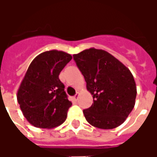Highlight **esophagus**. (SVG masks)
I'll return each instance as SVG.
<instances>
[{
  "instance_id": "34e87169",
  "label": "esophagus",
  "mask_w": 157,
  "mask_h": 157,
  "mask_svg": "<svg viewBox=\"0 0 157 157\" xmlns=\"http://www.w3.org/2000/svg\"><path fill=\"white\" fill-rule=\"evenodd\" d=\"M78 98H79V93H78V92H76V94H75V95L73 97V99H74L75 101H77Z\"/></svg>"
}]
</instances>
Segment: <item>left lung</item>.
Instances as JSON below:
<instances>
[{"instance_id": "obj_1", "label": "left lung", "mask_w": 157, "mask_h": 157, "mask_svg": "<svg viewBox=\"0 0 157 157\" xmlns=\"http://www.w3.org/2000/svg\"><path fill=\"white\" fill-rule=\"evenodd\" d=\"M93 103L83 113L94 127L110 129L123 124L134 109L136 86L130 71L107 51L97 48L73 55Z\"/></svg>"}]
</instances>
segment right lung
Returning <instances> with one entry per match:
<instances>
[{
  "instance_id": "obj_1",
  "label": "right lung",
  "mask_w": 157,
  "mask_h": 157,
  "mask_svg": "<svg viewBox=\"0 0 157 157\" xmlns=\"http://www.w3.org/2000/svg\"><path fill=\"white\" fill-rule=\"evenodd\" d=\"M72 56L50 50L38 55L29 65L17 92V102L27 120L35 127L51 128L65 122L72 105L59 75Z\"/></svg>"
}]
</instances>
